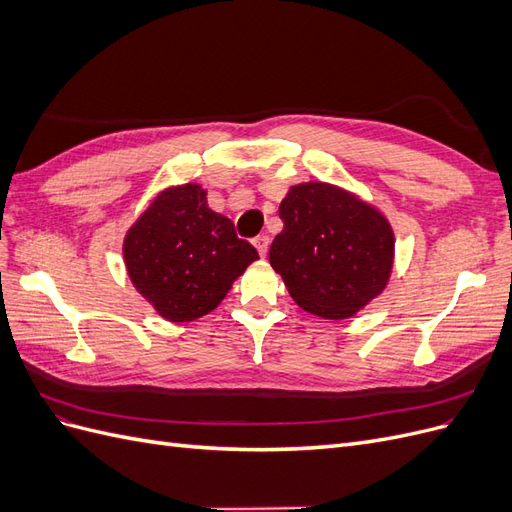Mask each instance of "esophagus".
I'll use <instances>...</instances> for the list:
<instances>
[{
	"label": "esophagus",
	"mask_w": 512,
	"mask_h": 512,
	"mask_svg": "<svg viewBox=\"0 0 512 512\" xmlns=\"http://www.w3.org/2000/svg\"><path fill=\"white\" fill-rule=\"evenodd\" d=\"M254 247H256L260 256H267V252H269V237L267 235H258L254 239Z\"/></svg>",
	"instance_id": "obj_1"
}]
</instances>
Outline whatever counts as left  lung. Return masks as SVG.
Wrapping results in <instances>:
<instances>
[{
    "mask_svg": "<svg viewBox=\"0 0 512 512\" xmlns=\"http://www.w3.org/2000/svg\"><path fill=\"white\" fill-rule=\"evenodd\" d=\"M284 230L269 262L305 312L344 320L389 284L395 237L389 220L331 183L292 185L280 205Z\"/></svg>",
    "mask_w": 512,
    "mask_h": 512,
    "instance_id": "left-lung-1",
    "label": "left lung"
}]
</instances>
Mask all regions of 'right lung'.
<instances>
[{"label": "right lung", "instance_id": "right-lung-1", "mask_svg": "<svg viewBox=\"0 0 512 512\" xmlns=\"http://www.w3.org/2000/svg\"><path fill=\"white\" fill-rule=\"evenodd\" d=\"M256 258L235 224L209 209L198 183L160 192L123 239L134 288L170 322L213 312Z\"/></svg>", "mask_w": 512, "mask_h": 512}]
</instances>
